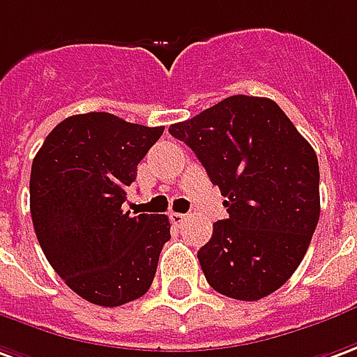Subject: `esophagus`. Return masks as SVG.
<instances>
[{"label":"esophagus","mask_w":357,"mask_h":357,"mask_svg":"<svg viewBox=\"0 0 357 357\" xmlns=\"http://www.w3.org/2000/svg\"><path fill=\"white\" fill-rule=\"evenodd\" d=\"M187 218V214H181V213H170V220L172 224H176V226H179V224H183V220Z\"/></svg>","instance_id":"34e87169"}]
</instances>
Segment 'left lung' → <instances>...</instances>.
Returning a JSON list of instances; mask_svg holds the SVG:
<instances>
[{"instance_id": "left-lung-1", "label": "left lung", "mask_w": 357, "mask_h": 357, "mask_svg": "<svg viewBox=\"0 0 357 357\" xmlns=\"http://www.w3.org/2000/svg\"><path fill=\"white\" fill-rule=\"evenodd\" d=\"M226 197V220L199 249L206 282L218 294L255 301L300 266L317 228L319 162L280 106L236 94L170 126Z\"/></svg>"}]
</instances>
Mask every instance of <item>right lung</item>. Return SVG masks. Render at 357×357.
<instances>
[{
	"label": "right lung",
	"instance_id": "add662e5",
	"mask_svg": "<svg viewBox=\"0 0 357 357\" xmlns=\"http://www.w3.org/2000/svg\"><path fill=\"white\" fill-rule=\"evenodd\" d=\"M164 127L106 112L57 123L32 160L31 214L44 255L83 300L118 307L146 294L170 239L166 214L121 208Z\"/></svg>",
	"mask_w": 357,
	"mask_h": 357
}]
</instances>
